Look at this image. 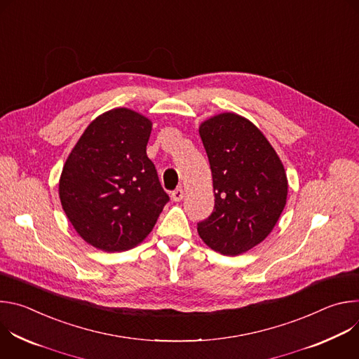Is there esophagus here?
I'll list each match as a JSON object with an SVG mask.
<instances>
[{"instance_id":"1","label":"esophagus","mask_w":359,"mask_h":359,"mask_svg":"<svg viewBox=\"0 0 359 359\" xmlns=\"http://www.w3.org/2000/svg\"><path fill=\"white\" fill-rule=\"evenodd\" d=\"M183 189L182 187H179V189H176V190H173L172 191V200L173 201H180L182 198H183Z\"/></svg>"}]
</instances>
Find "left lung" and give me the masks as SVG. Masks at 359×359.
<instances>
[{"label": "left lung", "mask_w": 359, "mask_h": 359, "mask_svg": "<svg viewBox=\"0 0 359 359\" xmlns=\"http://www.w3.org/2000/svg\"><path fill=\"white\" fill-rule=\"evenodd\" d=\"M198 133L212 169L215 210L197 231L212 250L238 255L274 229L287 201V175L266 136L240 115L213 116Z\"/></svg>", "instance_id": "1"}]
</instances>
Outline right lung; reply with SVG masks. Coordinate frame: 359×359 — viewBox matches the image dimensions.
Instances as JSON below:
<instances>
[{"mask_svg": "<svg viewBox=\"0 0 359 359\" xmlns=\"http://www.w3.org/2000/svg\"><path fill=\"white\" fill-rule=\"evenodd\" d=\"M150 132L143 115L112 109L90 122L64 165L62 209L76 233L99 250L125 251L142 243L169 201L146 155Z\"/></svg>", "mask_w": 359, "mask_h": 359, "instance_id": "obj_1", "label": "right lung"}]
</instances>
